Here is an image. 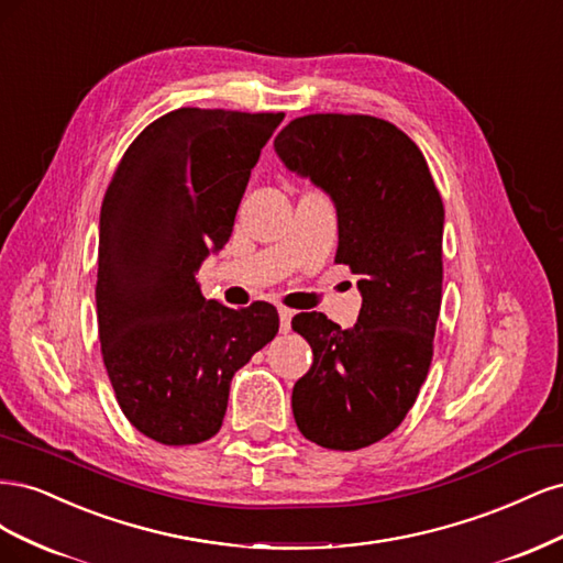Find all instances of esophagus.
<instances>
[{"label":"esophagus","instance_id":"esophagus-1","mask_svg":"<svg viewBox=\"0 0 563 563\" xmlns=\"http://www.w3.org/2000/svg\"><path fill=\"white\" fill-rule=\"evenodd\" d=\"M291 319H294V310L279 308V329H282V333L291 331Z\"/></svg>","mask_w":563,"mask_h":563}]
</instances>
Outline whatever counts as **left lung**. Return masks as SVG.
Listing matches in <instances>:
<instances>
[{
  "instance_id": "obj_1",
  "label": "left lung",
  "mask_w": 563,
  "mask_h": 563,
  "mask_svg": "<svg viewBox=\"0 0 563 563\" xmlns=\"http://www.w3.org/2000/svg\"><path fill=\"white\" fill-rule=\"evenodd\" d=\"M275 150L331 195L335 263L352 269L362 291L352 329L321 312L294 317L314 354L294 385V418L314 444L356 451L399 428L428 378L444 279V203L420 147L378 117L305 114L282 129Z\"/></svg>"
}]
</instances>
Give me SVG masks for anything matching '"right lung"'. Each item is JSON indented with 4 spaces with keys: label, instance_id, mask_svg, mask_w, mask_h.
I'll return each instance as SVG.
<instances>
[{
    "label": "right lung",
    "instance_id": "right-lung-1",
    "mask_svg": "<svg viewBox=\"0 0 563 563\" xmlns=\"http://www.w3.org/2000/svg\"><path fill=\"white\" fill-rule=\"evenodd\" d=\"M284 112L180 108L145 126L100 207L98 338L119 408L166 446L211 439L230 383L279 331L275 305L232 310L195 279L223 249Z\"/></svg>",
    "mask_w": 563,
    "mask_h": 563
}]
</instances>
